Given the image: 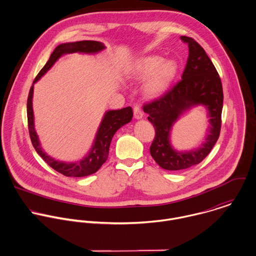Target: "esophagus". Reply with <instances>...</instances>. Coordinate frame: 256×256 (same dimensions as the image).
Segmentation results:
<instances>
[{
	"label": "esophagus",
	"mask_w": 256,
	"mask_h": 256,
	"mask_svg": "<svg viewBox=\"0 0 256 256\" xmlns=\"http://www.w3.org/2000/svg\"><path fill=\"white\" fill-rule=\"evenodd\" d=\"M134 118L136 120H140L142 116H144V112L140 108V106L138 104H136L134 108Z\"/></svg>",
	"instance_id": "34e87169"
}]
</instances>
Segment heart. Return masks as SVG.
<instances>
[{"mask_svg": "<svg viewBox=\"0 0 256 256\" xmlns=\"http://www.w3.org/2000/svg\"><path fill=\"white\" fill-rule=\"evenodd\" d=\"M176 72L177 66L174 61L163 62L162 57L152 55L138 60L132 66L130 75L136 79H146L152 74L146 85V89L148 95L155 97L168 89Z\"/></svg>", "mask_w": 256, "mask_h": 256, "instance_id": "obj_1", "label": "heart"}]
</instances>
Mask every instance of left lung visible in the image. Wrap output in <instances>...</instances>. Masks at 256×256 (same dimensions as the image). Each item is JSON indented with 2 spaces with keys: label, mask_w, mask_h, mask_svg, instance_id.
<instances>
[{
  "label": "left lung",
  "mask_w": 256,
  "mask_h": 256,
  "mask_svg": "<svg viewBox=\"0 0 256 256\" xmlns=\"http://www.w3.org/2000/svg\"><path fill=\"white\" fill-rule=\"evenodd\" d=\"M180 38L189 48L182 79L159 98L144 104V112L155 130L150 154L160 167L172 171L199 164L210 152L220 136L224 102L220 78L204 48L192 38ZM197 104L209 110L210 134L198 150L178 153L170 144V128L183 111Z\"/></svg>",
  "instance_id": "left-lung-1"
}]
</instances>
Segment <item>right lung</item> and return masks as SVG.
I'll list each match as a JSON object with an SVG mask.
<instances>
[{
	"label": "right lung",
	"instance_id": "add662e5",
	"mask_svg": "<svg viewBox=\"0 0 256 256\" xmlns=\"http://www.w3.org/2000/svg\"><path fill=\"white\" fill-rule=\"evenodd\" d=\"M104 48V44L95 42V40H82L76 42L63 44L58 46L54 52H52L50 60L44 66V68L40 71L38 76L36 77L34 84L40 80V78L44 75L55 63V61L63 54L74 53V52H83V53H96L101 52ZM34 84L30 87L28 97V132L30 136L32 144L36 150V152L40 155V157L52 167L55 171L67 177H84L91 175L97 172L102 164L106 162L108 156V150L112 138L116 132L130 122L132 118V108L130 106L124 108L122 110H108L104 114L102 118V122L98 130L94 144L89 152L88 155L81 161L77 162H62L55 160L50 155L46 154L40 144L38 138L36 136V132L34 130V110H32V93H34Z\"/></svg>",
	"mask_w": 256,
	"mask_h": 256
}]
</instances>
